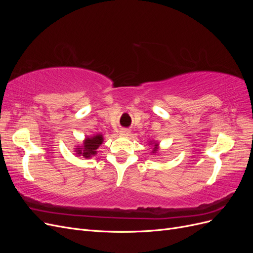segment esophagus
Returning a JSON list of instances; mask_svg holds the SVG:
<instances>
[{"label":"esophagus","instance_id":"1","mask_svg":"<svg viewBox=\"0 0 253 253\" xmlns=\"http://www.w3.org/2000/svg\"><path fill=\"white\" fill-rule=\"evenodd\" d=\"M120 135H122V136H128L129 135V131H128V129H126V128L121 129Z\"/></svg>","mask_w":253,"mask_h":253}]
</instances>
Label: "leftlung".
I'll use <instances>...</instances> for the list:
<instances>
[{"label": "left lung", "mask_w": 253, "mask_h": 253, "mask_svg": "<svg viewBox=\"0 0 253 253\" xmlns=\"http://www.w3.org/2000/svg\"><path fill=\"white\" fill-rule=\"evenodd\" d=\"M149 145H151V149H152V152H151V154H153V155H157L158 153H159V143H158V141H155V140H151L150 142H149Z\"/></svg>", "instance_id": "left-lung-1"}]
</instances>
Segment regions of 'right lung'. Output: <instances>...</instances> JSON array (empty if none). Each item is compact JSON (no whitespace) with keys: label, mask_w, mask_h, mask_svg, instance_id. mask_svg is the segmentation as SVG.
<instances>
[{"label":"right lung","mask_w":253,"mask_h":253,"mask_svg":"<svg viewBox=\"0 0 253 253\" xmlns=\"http://www.w3.org/2000/svg\"><path fill=\"white\" fill-rule=\"evenodd\" d=\"M103 135L96 134L93 136H87L84 138L82 145L75 147V155L83 156L84 158H91L97 154V150L103 142Z\"/></svg>","instance_id":"add662e5"}]
</instances>
